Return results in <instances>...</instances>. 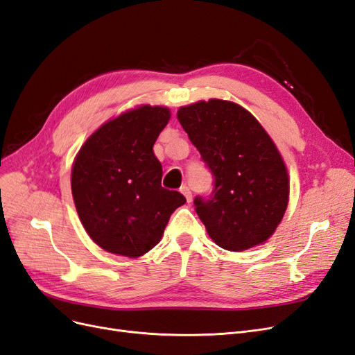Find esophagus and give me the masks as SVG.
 Wrapping results in <instances>:
<instances>
[{"mask_svg":"<svg viewBox=\"0 0 355 355\" xmlns=\"http://www.w3.org/2000/svg\"><path fill=\"white\" fill-rule=\"evenodd\" d=\"M180 192L185 196V198H187L188 202L192 201V192H191V189H189L188 187H182V188H180Z\"/></svg>","mask_w":355,"mask_h":355,"instance_id":"obj_1","label":"esophagus"}]
</instances>
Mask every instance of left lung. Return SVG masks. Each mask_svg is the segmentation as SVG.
Returning a JSON list of instances; mask_svg holds the SVG:
<instances>
[{
	"label": "left lung",
	"instance_id": "8db88e82",
	"mask_svg": "<svg viewBox=\"0 0 355 355\" xmlns=\"http://www.w3.org/2000/svg\"><path fill=\"white\" fill-rule=\"evenodd\" d=\"M178 120L214 176L211 196L194 200L210 239L232 252L265 243L288 202L287 168L270 135L243 106L220 99L182 106Z\"/></svg>",
	"mask_w": 355,
	"mask_h": 355
}]
</instances>
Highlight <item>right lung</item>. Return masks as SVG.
Listing matches in <instances>:
<instances>
[{"mask_svg":"<svg viewBox=\"0 0 355 355\" xmlns=\"http://www.w3.org/2000/svg\"><path fill=\"white\" fill-rule=\"evenodd\" d=\"M170 120L164 106L142 105L101 125L75 157L71 189L84 230L103 250L148 253L185 197L161 187L153 146Z\"/></svg>","mask_w":355,"mask_h":355,"instance_id":"obj_1","label":"right lung"}]
</instances>
